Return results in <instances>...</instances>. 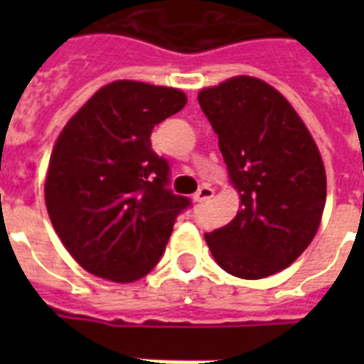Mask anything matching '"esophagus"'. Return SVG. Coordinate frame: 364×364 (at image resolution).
Returning <instances> with one entry per match:
<instances>
[{"mask_svg":"<svg viewBox=\"0 0 364 364\" xmlns=\"http://www.w3.org/2000/svg\"><path fill=\"white\" fill-rule=\"evenodd\" d=\"M213 194H215V191H213L210 185H202V187L196 191V194H194V200H196V202H208Z\"/></svg>","mask_w":364,"mask_h":364,"instance_id":"1","label":"esophagus"}]
</instances>
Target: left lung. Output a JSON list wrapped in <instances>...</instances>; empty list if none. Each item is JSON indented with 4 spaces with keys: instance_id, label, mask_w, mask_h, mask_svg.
Returning <instances> with one entry per match:
<instances>
[{
    "instance_id": "1",
    "label": "left lung",
    "mask_w": 364,
    "mask_h": 364,
    "mask_svg": "<svg viewBox=\"0 0 364 364\" xmlns=\"http://www.w3.org/2000/svg\"><path fill=\"white\" fill-rule=\"evenodd\" d=\"M198 104L240 194L236 217L205 242L228 274L272 276L299 259L321 223L327 177L319 149L293 105L255 77L204 88Z\"/></svg>"
}]
</instances>
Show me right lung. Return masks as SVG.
Masks as SVG:
<instances>
[{
  "mask_svg": "<svg viewBox=\"0 0 364 364\" xmlns=\"http://www.w3.org/2000/svg\"><path fill=\"white\" fill-rule=\"evenodd\" d=\"M187 104L177 88L105 85L71 117L48 162L54 230L87 272L109 282L147 276L191 198L171 193L170 164L151 147L154 124Z\"/></svg>",
  "mask_w": 364,
  "mask_h": 364,
  "instance_id": "obj_1",
  "label": "right lung"
}]
</instances>
